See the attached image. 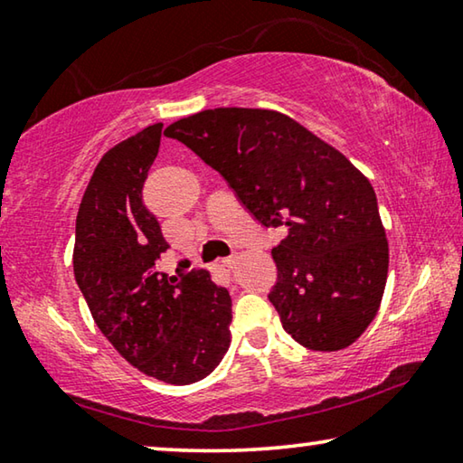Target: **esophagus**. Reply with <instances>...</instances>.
<instances>
[{
	"mask_svg": "<svg viewBox=\"0 0 463 463\" xmlns=\"http://www.w3.org/2000/svg\"><path fill=\"white\" fill-rule=\"evenodd\" d=\"M222 263H224L226 268H232L234 263H237V258H234V255H229V258H224V260H222Z\"/></svg>",
	"mask_w": 463,
	"mask_h": 463,
	"instance_id": "1",
	"label": "esophagus"
}]
</instances>
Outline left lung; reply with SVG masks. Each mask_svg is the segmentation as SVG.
I'll list each match as a JSON object with an SVG mask.
<instances>
[{
  "instance_id": "obj_1",
  "label": "left lung",
  "mask_w": 463,
  "mask_h": 463,
  "mask_svg": "<svg viewBox=\"0 0 463 463\" xmlns=\"http://www.w3.org/2000/svg\"><path fill=\"white\" fill-rule=\"evenodd\" d=\"M165 136L222 175L260 224L284 232L268 298L286 332L311 350L350 346L377 315L390 266L369 179L300 123L263 109L202 111Z\"/></svg>"
}]
</instances>
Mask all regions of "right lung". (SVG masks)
I'll return each instance as SVG.
<instances>
[{
	"instance_id": "right-lung-1",
	"label": "right lung",
	"mask_w": 463,
	"mask_h": 463,
	"mask_svg": "<svg viewBox=\"0 0 463 463\" xmlns=\"http://www.w3.org/2000/svg\"><path fill=\"white\" fill-rule=\"evenodd\" d=\"M160 134L163 123L148 126L94 168L76 218L73 276L99 329L128 363L187 385L208 377L229 350L232 300L187 260L175 276L158 269L171 245L142 189Z\"/></svg>"
}]
</instances>
